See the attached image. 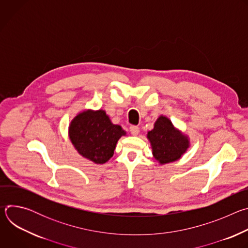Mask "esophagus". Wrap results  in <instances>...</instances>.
<instances>
[{"label": "esophagus", "instance_id": "obj_1", "mask_svg": "<svg viewBox=\"0 0 248 248\" xmlns=\"http://www.w3.org/2000/svg\"><path fill=\"white\" fill-rule=\"evenodd\" d=\"M129 131H130V133H131L133 136H136V135H138V133H139V127L136 126V125H131V126L129 127Z\"/></svg>", "mask_w": 248, "mask_h": 248}]
</instances>
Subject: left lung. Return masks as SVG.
Returning a JSON list of instances; mask_svg holds the SVG:
<instances>
[{
	"label": "left lung",
	"instance_id": "1",
	"mask_svg": "<svg viewBox=\"0 0 248 248\" xmlns=\"http://www.w3.org/2000/svg\"><path fill=\"white\" fill-rule=\"evenodd\" d=\"M154 158L161 164L179 160L189 147V139L176 129L165 116H160L154 124V128L148 131Z\"/></svg>",
	"mask_w": 248,
	"mask_h": 248
}]
</instances>
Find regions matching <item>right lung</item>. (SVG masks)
Masks as SVG:
<instances>
[{"mask_svg":"<svg viewBox=\"0 0 248 248\" xmlns=\"http://www.w3.org/2000/svg\"><path fill=\"white\" fill-rule=\"evenodd\" d=\"M125 134L121 125L112 124L103 110L79 113L68 127L69 139L78 152L96 164L109 161L118 140Z\"/></svg>","mask_w":248,"mask_h":248,"instance_id":"1","label":"right lung"}]
</instances>
